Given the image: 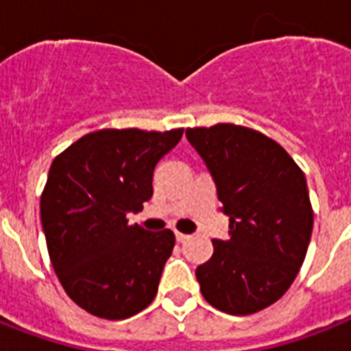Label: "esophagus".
I'll return each instance as SVG.
<instances>
[{"label":"esophagus","mask_w":351,"mask_h":351,"mask_svg":"<svg viewBox=\"0 0 351 351\" xmlns=\"http://www.w3.org/2000/svg\"><path fill=\"white\" fill-rule=\"evenodd\" d=\"M189 238H191L189 234H184V232H176V241H178V243H184V241H187Z\"/></svg>","instance_id":"obj_1"}]
</instances>
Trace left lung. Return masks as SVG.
Wrapping results in <instances>:
<instances>
[{"label":"left lung","mask_w":351,"mask_h":351,"mask_svg":"<svg viewBox=\"0 0 351 351\" xmlns=\"http://www.w3.org/2000/svg\"><path fill=\"white\" fill-rule=\"evenodd\" d=\"M185 135L215 178L230 229L196 269L202 295L225 314H256L290 289L308 250L314 209L304 173L252 128L220 122Z\"/></svg>","instance_id":"left-lung-1"}]
</instances>
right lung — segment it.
Masks as SVG:
<instances>
[{"mask_svg": "<svg viewBox=\"0 0 351 351\" xmlns=\"http://www.w3.org/2000/svg\"><path fill=\"white\" fill-rule=\"evenodd\" d=\"M169 131L97 130L53 158L41 223L59 283L88 314L126 319L149 306L175 247L173 230L128 223L153 196L156 162L180 142Z\"/></svg>", "mask_w": 351, "mask_h": 351, "instance_id": "obj_1", "label": "right lung"}]
</instances>
